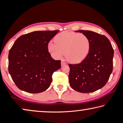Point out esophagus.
<instances>
[{"label": "esophagus", "instance_id": "34e87169", "mask_svg": "<svg viewBox=\"0 0 123 123\" xmlns=\"http://www.w3.org/2000/svg\"><path fill=\"white\" fill-rule=\"evenodd\" d=\"M66 63L65 62H64V61H62V62H61V65H62V66H64V65H66Z\"/></svg>", "mask_w": 123, "mask_h": 123}]
</instances>
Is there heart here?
I'll list each match as a JSON object with an SVG mask.
<instances>
[{
  "label": "heart",
  "mask_w": 123,
  "mask_h": 123,
  "mask_svg": "<svg viewBox=\"0 0 123 123\" xmlns=\"http://www.w3.org/2000/svg\"><path fill=\"white\" fill-rule=\"evenodd\" d=\"M55 42H49L48 51L54 58L60 59L65 55L66 60L71 63H80L89 55L91 43L87 37L83 33L64 31L58 34Z\"/></svg>",
  "instance_id": "heart-1"
}]
</instances>
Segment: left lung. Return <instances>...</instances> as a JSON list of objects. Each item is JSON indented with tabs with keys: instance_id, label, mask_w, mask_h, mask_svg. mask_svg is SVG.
Listing matches in <instances>:
<instances>
[{
	"instance_id": "1",
	"label": "left lung",
	"mask_w": 123,
	"mask_h": 123,
	"mask_svg": "<svg viewBox=\"0 0 123 123\" xmlns=\"http://www.w3.org/2000/svg\"><path fill=\"white\" fill-rule=\"evenodd\" d=\"M91 43L90 52L79 64H69L70 86L81 93L97 91L105 85L113 70L114 51L106 37L96 32L78 30Z\"/></svg>"
}]
</instances>
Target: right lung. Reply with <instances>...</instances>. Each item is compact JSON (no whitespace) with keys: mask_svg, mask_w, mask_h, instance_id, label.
Returning <instances> with one entry per match:
<instances>
[{"mask_svg":"<svg viewBox=\"0 0 123 123\" xmlns=\"http://www.w3.org/2000/svg\"><path fill=\"white\" fill-rule=\"evenodd\" d=\"M58 31H34L17 39L8 53V72L22 91L40 93L50 86L54 72L61 68L49 52V41Z\"/></svg>","mask_w":123,"mask_h":123,"instance_id":"right-lung-1","label":"right lung"}]
</instances>
